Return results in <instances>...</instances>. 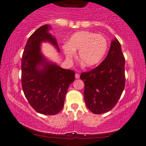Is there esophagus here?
Segmentation results:
<instances>
[{
  "label": "esophagus",
  "instance_id": "obj_1",
  "mask_svg": "<svg viewBox=\"0 0 146 146\" xmlns=\"http://www.w3.org/2000/svg\"><path fill=\"white\" fill-rule=\"evenodd\" d=\"M75 78L76 79H79V74H77V73H76V74H75Z\"/></svg>",
  "mask_w": 146,
  "mask_h": 146
}]
</instances>
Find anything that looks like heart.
Instances as JSON below:
<instances>
[{
    "label": "heart",
    "mask_w": 146,
    "mask_h": 146,
    "mask_svg": "<svg viewBox=\"0 0 146 146\" xmlns=\"http://www.w3.org/2000/svg\"><path fill=\"white\" fill-rule=\"evenodd\" d=\"M106 38L96 33L82 31L73 34L62 46L66 58L71 60L79 50V59L84 67H93L103 60L108 50Z\"/></svg>",
    "instance_id": "obj_1"
}]
</instances>
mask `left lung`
Wrapping results in <instances>:
<instances>
[{"label": "left lung", "instance_id": "8db88e82", "mask_svg": "<svg viewBox=\"0 0 146 146\" xmlns=\"http://www.w3.org/2000/svg\"><path fill=\"white\" fill-rule=\"evenodd\" d=\"M125 63L121 44L114 38L106 58L100 65L81 74L85 86V102L93 113L110 111L119 101L125 88Z\"/></svg>", "mask_w": 146, "mask_h": 146}]
</instances>
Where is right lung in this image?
<instances>
[{"instance_id":"right-lung-1","label":"right lung","mask_w":146,"mask_h":146,"mask_svg":"<svg viewBox=\"0 0 146 146\" xmlns=\"http://www.w3.org/2000/svg\"><path fill=\"white\" fill-rule=\"evenodd\" d=\"M51 25L39 27L29 38L21 59V84L25 96L37 112L54 115L63 108L75 72L62 69L42 52L41 46L48 42L60 52L56 38L50 33Z\"/></svg>"}]
</instances>
